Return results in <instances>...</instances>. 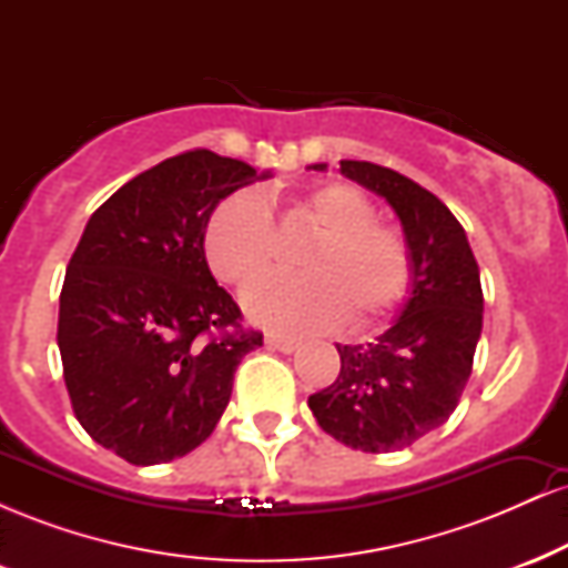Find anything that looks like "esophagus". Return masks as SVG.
<instances>
[{"label":"esophagus","mask_w":568,"mask_h":568,"mask_svg":"<svg viewBox=\"0 0 568 568\" xmlns=\"http://www.w3.org/2000/svg\"><path fill=\"white\" fill-rule=\"evenodd\" d=\"M264 342L270 344V347L280 349V352H293V349L298 347V338H293V336H283V334H266Z\"/></svg>","instance_id":"obj_1"}]
</instances>
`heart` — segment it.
Masks as SVG:
<instances>
[{"label":"heart","mask_w":568,"mask_h":568,"mask_svg":"<svg viewBox=\"0 0 568 568\" xmlns=\"http://www.w3.org/2000/svg\"><path fill=\"white\" fill-rule=\"evenodd\" d=\"M298 211L317 232L298 262L306 275L253 285L245 293L247 312L285 331L331 328L344 315L349 328H368L393 315L414 283L406 234L376 219L374 200L344 181L310 186ZM202 253L221 283H256L277 262L270 205L253 192L221 200L202 230Z\"/></svg>","instance_id":"b5f03b06"}]
</instances>
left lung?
Wrapping results in <instances>:
<instances>
[{"label":"left lung","instance_id":"1","mask_svg":"<svg viewBox=\"0 0 568 568\" xmlns=\"http://www.w3.org/2000/svg\"><path fill=\"white\" fill-rule=\"evenodd\" d=\"M342 173L395 207L414 258V293L374 344H336L342 368L310 395V408L344 446L400 452L438 429L465 393L484 328L480 272L462 224L425 186L363 160H342Z\"/></svg>","mask_w":568,"mask_h":568}]
</instances>
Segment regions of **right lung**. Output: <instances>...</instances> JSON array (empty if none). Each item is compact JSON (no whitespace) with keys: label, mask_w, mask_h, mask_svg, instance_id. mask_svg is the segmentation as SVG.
I'll list each match as a JSON object with an SVG mask.
<instances>
[{"label":"right lung","mask_w":568,"mask_h":568,"mask_svg":"<svg viewBox=\"0 0 568 568\" xmlns=\"http://www.w3.org/2000/svg\"><path fill=\"white\" fill-rule=\"evenodd\" d=\"M245 162L197 149L149 168L103 202L71 253L58 349L84 433L130 465H160L219 425L262 331L213 280L202 230Z\"/></svg>","instance_id":"obj_1"}]
</instances>
